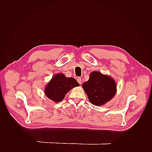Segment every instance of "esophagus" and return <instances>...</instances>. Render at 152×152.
<instances>
[{"instance_id": "34e87169", "label": "esophagus", "mask_w": 152, "mask_h": 152, "mask_svg": "<svg viewBox=\"0 0 152 152\" xmlns=\"http://www.w3.org/2000/svg\"><path fill=\"white\" fill-rule=\"evenodd\" d=\"M77 81H78V82H79V83L80 84H82V79L80 77H79L77 79Z\"/></svg>"}]
</instances>
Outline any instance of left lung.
<instances>
[{"label":"left lung","instance_id":"left-lung-1","mask_svg":"<svg viewBox=\"0 0 152 152\" xmlns=\"http://www.w3.org/2000/svg\"><path fill=\"white\" fill-rule=\"evenodd\" d=\"M82 88L89 102L96 106H102L111 100L117 93V84L112 77L98 71L92 72L89 80Z\"/></svg>","mask_w":152,"mask_h":152}]
</instances>
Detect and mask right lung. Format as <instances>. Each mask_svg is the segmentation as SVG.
Returning a JSON list of instances; mask_svg holds the SVG:
<instances>
[{
  "label": "right lung",
  "instance_id": "obj_1",
  "mask_svg": "<svg viewBox=\"0 0 152 152\" xmlns=\"http://www.w3.org/2000/svg\"><path fill=\"white\" fill-rule=\"evenodd\" d=\"M79 86L77 80L72 77H66L63 73L55 74L44 89L46 97L55 103L60 102L72 88Z\"/></svg>",
  "mask_w": 152,
  "mask_h": 152
}]
</instances>
